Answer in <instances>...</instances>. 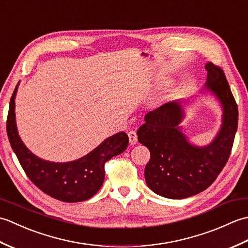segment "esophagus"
<instances>
[{"mask_svg": "<svg viewBox=\"0 0 248 248\" xmlns=\"http://www.w3.org/2000/svg\"><path fill=\"white\" fill-rule=\"evenodd\" d=\"M128 136H129V141L131 145H135L136 141H138V135H136L135 131H129L128 132Z\"/></svg>", "mask_w": 248, "mask_h": 248, "instance_id": "34e87169", "label": "esophagus"}]
</instances>
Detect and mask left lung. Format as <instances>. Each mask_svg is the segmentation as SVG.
I'll return each mask as SVG.
<instances>
[{"label": "left lung", "instance_id": "obj_1", "mask_svg": "<svg viewBox=\"0 0 248 248\" xmlns=\"http://www.w3.org/2000/svg\"><path fill=\"white\" fill-rule=\"evenodd\" d=\"M205 70V87L217 94L224 108L222 129L211 144L198 148L187 143L178 128L183 112L175 102L151 110L138 130L139 141L150 151L146 183L163 197L182 199L204 191L217 180L230 156L238 129V104L222 68L209 62Z\"/></svg>", "mask_w": 248, "mask_h": 248}]
</instances>
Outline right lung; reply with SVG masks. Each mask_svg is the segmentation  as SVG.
<instances>
[{
	"mask_svg": "<svg viewBox=\"0 0 248 248\" xmlns=\"http://www.w3.org/2000/svg\"><path fill=\"white\" fill-rule=\"evenodd\" d=\"M16 86L10 98L6 130L10 146L26 176L45 194L64 202H84L96 194L104 181V164L127 149L129 138L119 132L105 140L96 149L77 161L53 163L41 160L20 140L15 120Z\"/></svg>",
	"mask_w": 248,
	"mask_h": 248,
	"instance_id": "1",
	"label": "right lung"
}]
</instances>
